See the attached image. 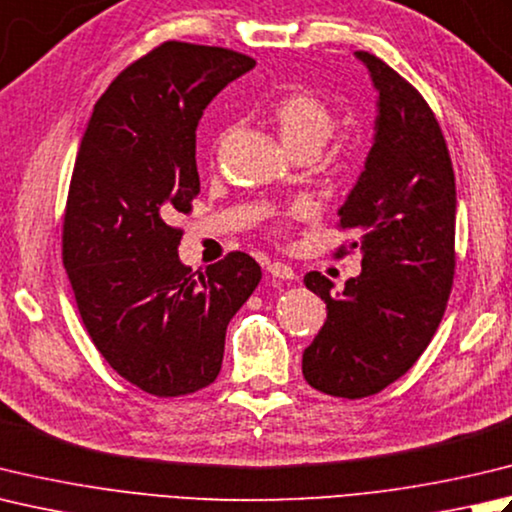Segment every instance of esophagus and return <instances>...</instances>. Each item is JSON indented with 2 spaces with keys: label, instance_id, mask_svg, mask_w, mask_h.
I'll return each instance as SVG.
<instances>
[{
  "label": "esophagus",
  "instance_id": "esophagus-1",
  "mask_svg": "<svg viewBox=\"0 0 512 512\" xmlns=\"http://www.w3.org/2000/svg\"><path fill=\"white\" fill-rule=\"evenodd\" d=\"M268 273L273 275V277H277V279H295V270L290 268V266H286V264H282V262L268 264Z\"/></svg>",
  "mask_w": 512,
  "mask_h": 512
}]
</instances>
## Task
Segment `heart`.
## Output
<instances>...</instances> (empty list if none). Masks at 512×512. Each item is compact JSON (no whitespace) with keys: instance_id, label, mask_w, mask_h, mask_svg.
<instances>
[{"instance_id":"b5f03b06","label":"heart","mask_w":512,"mask_h":512,"mask_svg":"<svg viewBox=\"0 0 512 512\" xmlns=\"http://www.w3.org/2000/svg\"><path fill=\"white\" fill-rule=\"evenodd\" d=\"M270 117H273L284 146L293 155L304 153V150L317 155L335 130L333 110L328 108L324 99L304 88H295L279 97L270 108ZM299 213H302V206H295L288 215ZM277 224H282V219H277Z\"/></svg>"}]
</instances>
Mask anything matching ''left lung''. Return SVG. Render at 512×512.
Wrapping results in <instances>:
<instances>
[{"instance_id": "1", "label": "left lung", "mask_w": 512, "mask_h": 512, "mask_svg": "<svg viewBox=\"0 0 512 512\" xmlns=\"http://www.w3.org/2000/svg\"><path fill=\"white\" fill-rule=\"evenodd\" d=\"M377 88L375 142L339 208L355 230L362 273L342 295L308 273L328 317L304 350L302 373L319 393L362 399L402 377L433 339L455 277V173L426 99L382 59L357 50ZM346 248L337 250V257Z\"/></svg>"}]
</instances>
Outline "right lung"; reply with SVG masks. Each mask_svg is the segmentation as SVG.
I'll return each instance as SVG.
<instances>
[{
	"label": "right lung",
	"instance_id": "obj_1",
	"mask_svg": "<svg viewBox=\"0 0 512 512\" xmlns=\"http://www.w3.org/2000/svg\"><path fill=\"white\" fill-rule=\"evenodd\" d=\"M253 57L166 42L115 77L97 99L70 179L62 257L77 310L99 353L155 397L213 384L226 328L262 268L246 253L193 273L179 262L199 195L197 124Z\"/></svg>",
	"mask_w": 512,
	"mask_h": 512
}]
</instances>
